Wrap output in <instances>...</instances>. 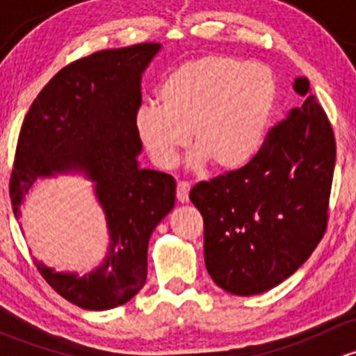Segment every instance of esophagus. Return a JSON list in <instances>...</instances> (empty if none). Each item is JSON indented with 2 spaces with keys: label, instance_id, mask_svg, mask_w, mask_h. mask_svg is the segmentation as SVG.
<instances>
[{
  "label": "esophagus",
  "instance_id": "obj_1",
  "mask_svg": "<svg viewBox=\"0 0 356 356\" xmlns=\"http://www.w3.org/2000/svg\"><path fill=\"white\" fill-rule=\"evenodd\" d=\"M189 189H191V186H189L188 182H179L177 184V201L179 203H188Z\"/></svg>",
  "mask_w": 356,
  "mask_h": 356
}]
</instances>
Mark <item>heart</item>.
<instances>
[{
  "mask_svg": "<svg viewBox=\"0 0 356 356\" xmlns=\"http://www.w3.org/2000/svg\"><path fill=\"white\" fill-rule=\"evenodd\" d=\"M274 99L268 70L207 55L175 67L158 89L160 105L139 106L134 127L156 167H175L191 131V167L208 160L217 170H234L260 149Z\"/></svg>",
  "mask_w": 356,
  "mask_h": 356,
  "instance_id": "obj_1",
  "label": "heart"
}]
</instances>
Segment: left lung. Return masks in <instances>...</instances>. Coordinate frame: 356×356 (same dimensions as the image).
<instances>
[{
	"instance_id": "obj_1",
	"label": "left lung",
	"mask_w": 356,
	"mask_h": 356,
	"mask_svg": "<svg viewBox=\"0 0 356 356\" xmlns=\"http://www.w3.org/2000/svg\"><path fill=\"white\" fill-rule=\"evenodd\" d=\"M293 88L305 103L268 131L257 155L189 193L203 215L208 274L238 296L286 281L327 229L336 139L308 79Z\"/></svg>"
}]
</instances>
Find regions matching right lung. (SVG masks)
<instances>
[{"mask_svg":"<svg viewBox=\"0 0 356 356\" xmlns=\"http://www.w3.org/2000/svg\"><path fill=\"white\" fill-rule=\"evenodd\" d=\"M158 42L103 49L63 67L29 108L10 177L13 213L38 179L81 172L108 225L105 260L88 275L55 272L34 258L39 274L60 296L86 310H110L141 291L148 275L149 236L174 208L175 181L141 168L134 127L141 75Z\"/></svg>","mask_w":356,"mask_h":356,"instance_id":"add662e5","label":"right lung"}]
</instances>
